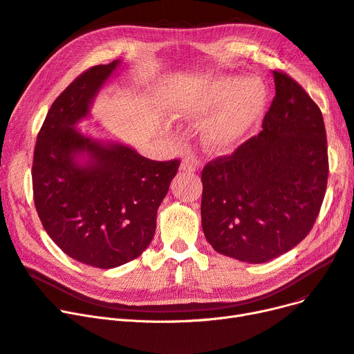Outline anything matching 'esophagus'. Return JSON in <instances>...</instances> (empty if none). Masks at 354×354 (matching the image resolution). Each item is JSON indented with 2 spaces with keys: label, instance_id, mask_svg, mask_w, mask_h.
Listing matches in <instances>:
<instances>
[{
  "label": "esophagus",
  "instance_id": "34e87169",
  "mask_svg": "<svg viewBox=\"0 0 354 354\" xmlns=\"http://www.w3.org/2000/svg\"><path fill=\"white\" fill-rule=\"evenodd\" d=\"M200 167V162L197 159H194V157H187L180 162V170H184V172H195V170H198Z\"/></svg>",
  "mask_w": 354,
  "mask_h": 354
}]
</instances>
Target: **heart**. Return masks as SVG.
Listing matches in <instances>:
<instances>
[{"label":"heart","instance_id":"b5f03b06","mask_svg":"<svg viewBox=\"0 0 354 354\" xmlns=\"http://www.w3.org/2000/svg\"><path fill=\"white\" fill-rule=\"evenodd\" d=\"M267 88L258 78L218 75L194 87L178 102L184 116H201L220 109L203 127V138L216 151H227L243 138L264 112Z\"/></svg>","mask_w":354,"mask_h":354}]
</instances>
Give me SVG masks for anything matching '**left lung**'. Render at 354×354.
<instances>
[{
    "mask_svg": "<svg viewBox=\"0 0 354 354\" xmlns=\"http://www.w3.org/2000/svg\"><path fill=\"white\" fill-rule=\"evenodd\" d=\"M263 131L203 172L201 223L220 254L261 264L290 251L315 225L328 180L322 112L305 88L272 71Z\"/></svg>",
    "mask_w": 354,
    "mask_h": 354,
    "instance_id": "8db88e82",
    "label": "left lung"
}]
</instances>
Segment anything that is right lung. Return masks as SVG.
I'll return each instance as SVG.
<instances>
[{
	"label": "right lung",
	"mask_w": 354,
	"mask_h": 354,
	"mask_svg": "<svg viewBox=\"0 0 354 354\" xmlns=\"http://www.w3.org/2000/svg\"><path fill=\"white\" fill-rule=\"evenodd\" d=\"M120 61L95 65L52 103L33 153V200L42 226L68 257L115 268L142 254L156 232L157 208L179 159L150 160L122 144L77 131ZM86 155L82 165L77 157Z\"/></svg>",
	"instance_id": "add662e5"
}]
</instances>
